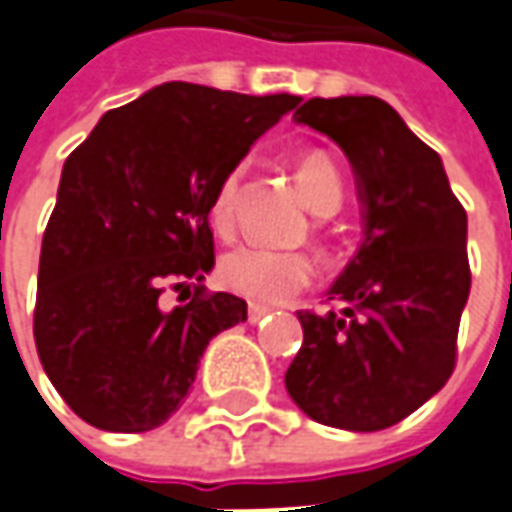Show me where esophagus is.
Masks as SVG:
<instances>
[{
    "label": "esophagus",
    "mask_w": 512,
    "mask_h": 512,
    "mask_svg": "<svg viewBox=\"0 0 512 512\" xmlns=\"http://www.w3.org/2000/svg\"><path fill=\"white\" fill-rule=\"evenodd\" d=\"M269 314H271V308H266V305H249V308H246V316H249V322H252V325L263 322Z\"/></svg>",
    "instance_id": "1"
}]
</instances>
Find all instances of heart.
Wrapping results in <instances>:
<instances>
[{
	"label": "heart",
	"mask_w": 512,
	"mask_h": 512,
	"mask_svg": "<svg viewBox=\"0 0 512 512\" xmlns=\"http://www.w3.org/2000/svg\"><path fill=\"white\" fill-rule=\"evenodd\" d=\"M294 176H297L305 204L319 215H330L342 204V176L325 151H305L294 165ZM241 179L243 165H238L221 179L215 196H212L210 221L218 235H229L235 229ZM218 277L229 291L241 294L246 300L274 305V302L291 300L297 291L311 283L314 260L305 252H274V249L243 243L221 257Z\"/></svg>",
	"instance_id": "heart-1"
}]
</instances>
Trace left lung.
Returning <instances> with one entry per match:
<instances>
[{"label":"left lung","mask_w":512,"mask_h":512,"mask_svg":"<svg viewBox=\"0 0 512 512\" xmlns=\"http://www.w3.org/2000/svg\"><path fill=\"white\" fill-rule=\"evenodd\" d=\"M294 123L328 134L356 170L364 243L328 314L300 311L285 389L333 429L381 431L446 387L468 291V215L437 151L381 97H311Z\"/></svg>","instance_id":"1"}]
</instances>
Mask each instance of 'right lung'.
Listing matches in <instances>:
<instances>
[{"instance_id": "add662e5", "label": "right lung", "mask_w": 512, "mask_h": 512, "mask_svg": "<svg viewBox=\"0 0 512 512\" xmlns=\"http://www.w3.org/2000/svg\"><path fill=\"white\" fill-rule=\"evenodd\" d=\"M297 103L288 92L162 83L106 111L66 156L41 241L33 336L52 387L89 426H162L212 336L246 322L241 297L201 285L215 263L210 201ZM168 293L183 305L168 306Z\"/></svg>"}]
</instances>
